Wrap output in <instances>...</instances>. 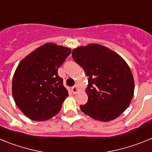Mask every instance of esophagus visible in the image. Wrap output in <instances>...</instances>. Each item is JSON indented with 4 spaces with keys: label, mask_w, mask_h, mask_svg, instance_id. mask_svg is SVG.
<instances>
[{
    "label": "esophagus",
    "mask_w": 152,
    "mask_h": 152,
    "mask_svg": "<svg viewBox=\"0 0 152 152\" xmlns=\"http://www.w3.org/2000/svg\"><path fill=\"white\" fill-rule=\"evenodd\" d=\"M72 92L74 94H77V85H75L74 86V87H72Z\"/></svg>",
    "instance_id": "esophagus-1"
}]
</instances>
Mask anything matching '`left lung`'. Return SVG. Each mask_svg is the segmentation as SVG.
<instances>
[{
	"label": "left lung",
	"instance_id": "1",
	"mask_svg": "<svg viewBox=\"0 0 152 152\" xmlns=\"http://www.w3.org/2000/svg\"><path fill=\"white\" fill-rule=\"evenodd\" d=\"M74 61L88 76V100L80 110L93 119L107 122L121 115L134 94V79L121 56L99 44L72 51Z\"/></svg>",
	"mask_w": 152,
	"mask_h": 152
}]
</instances>
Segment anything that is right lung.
Wrapping results in <instances>:
<instances>
[{"label": "right lung", "instance_id": "obj_1", "mask_svg": "<svg viewBox=\"0 0 152 152\" xmlns=\"http://www.w3.org/2000/svg\"><path fill=\"white\" fill-rule=\"evenodd\" d=\"M71 49L54 43L39 47L23 59L12 81L16 104L28 118L44 121L56 116L68 96L58 69Z\"/></svg>", "mask_w": 152, "mask_h": 152}]
</instances>
